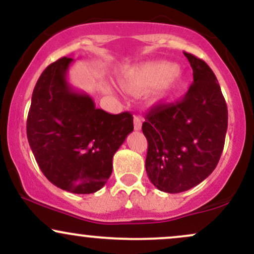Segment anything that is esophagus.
I'll return each mask as SVG.
<instances>
[{"instance_id": "34e87169", "label": "esophagus", "mask_w": 254, "mask_h": 254, "mask_svg": "<svg viewBox=\"0 0 254 254\" xmlns=\"http://www.w3.org/2000/svg\"><path fill=\"white\" fill-rule=\"evenodd\" d=\"M142 122H143V119L139 117V116H135V117H133V127H135V130H141Z\"/></svg>"}]
</instances>
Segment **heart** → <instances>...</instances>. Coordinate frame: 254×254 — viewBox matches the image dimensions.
Listing matches in <instances>:
<instances>
[{
    "instance_id": "1",
    "label": "heart",
    "mask_w": 254,
    "mask_h": 254,
    "mask_svg": "<svg viewBox=\"0 0 254 254\" xmlns=\"http://www.w3.org/2000/svg\"><path fill=\"white\" fill-rule=\"evenodd\" d=\"M119 82L131 92H141L157 86V98L168 99L183 89L185 81L174 64L147 62L122 72L119 75Z\"/></svg>"
}]
</instances>
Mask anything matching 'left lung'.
Listing matches in <instances>:
<instances>
[{
  "instance_id": "obj_1",
  "label": "left lung",
  "mask_w": 254,
  "mask_h": 254,
  "mask_svg": "<svg viewBox=\"0 0 254 254\" xmlns=\"http://www.w3.org/2000/svg\"><path fill=\"white\" fill-rule=\"evenodd\" d=\"M184 55L193 70V83L178 103L153 107L142 124L148 178L168 193L190 190L210 176L228 127L227 104L214 71L193 55Z\"/></svg>"
}]
</instances>
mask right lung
Masks as SVG:
<instances>
[{"label":"right lung","instance_id":"obj_1","mask_svg":"<svg viewBox=\"0 0 254 254\" xmlns=\"http://www.w3.org/2000/svg\"><path fill=\"white\" fill-rule=\"evenodd\" d=\"M71 57L51 63L38 78L27 117V138L50 183L71 193H94L112 173V159L133 130L129 112L97 109L66 81Z\"/></svg>","mask_w":254,"mask_h":254}]
</instances>
